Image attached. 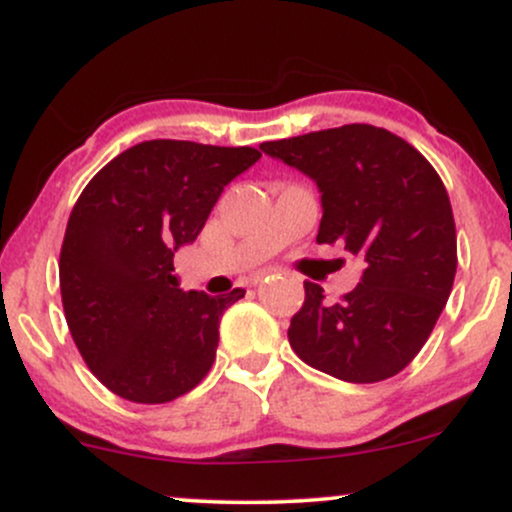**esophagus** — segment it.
<instances>
[{"instance_id":"34e87169","label":"esophagus","mask_w":512,"mask_h":512,"mask_svg":"<svg viewBox=\"0 0 512 512\" xmlns=\"http://www.w3.org/2000/svg\"><path fill=\"white\" fill-rule=\"evenodd\" d=\"M269 274H272V269H262V272H255L250 276V286H260Z\"/></svg>"}]
</instances>
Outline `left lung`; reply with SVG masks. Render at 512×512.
<instances>
[{"label":"left lung","mask_w":512,"mask_h":512,"mask_svg":"<svg viewBox=\"0 0 512 512\" xmlns=\"http://www.w3.org/2000/svg\"><path fill=\"white\" fill-rule=\"evenodd\" d=\"M260 149L320 190L317 243L363 264L339 303L305 281L289 327L301 361L346 383H380L407 368L431 337L457 269L455 219L443 180L414 146L373 125H344Z\"/></svg>","instance_id":"8db88e82"}]
</instances>
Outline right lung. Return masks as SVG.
Here are the masks:
<instances>
[{"instance_id": "obj_1", "label": "right lung", "mask_w": 512, "mask_h": 512, "mask_svg": "<svg viewBox=\"0 0 512 512\" xmlns=\"http://www.w3.org/2000/svg\"><path fill=\"white\" fill-rule=\"evenodd\" d=\"M260 156L154 139L115 156L76 199L60 252L62 305L76 349L110 392L163 404L209 373L223 310L245 291H182L173 257Z\"/></svg>"}]
</instances>
